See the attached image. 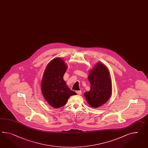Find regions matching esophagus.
I'll list each match as a JSON object with an SVG mask.
<instances>
[{
    "label": "esophagus",
    "mask_w": 148,
    "mask_h": 148,
    "mask_svg": "<svg viewBox=\"0 0 148 148\" xmlns=\"http://www.w3.org/2000/svg\"><path fill=\"white\" fill-rule=\"evenodd\" d=\"M76 94H78V95H81L82 94V91H81V90H79V91H76Z\"/></svg>",
    "instance_id": "34e87169"
}]
</instances>
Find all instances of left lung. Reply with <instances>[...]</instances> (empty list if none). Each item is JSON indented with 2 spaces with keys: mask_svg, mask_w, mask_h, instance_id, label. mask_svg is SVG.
Wrapping results in <instances>:
<instances>
[{
  "mask_svg": "<svg viewBox=\"0 0 148 148\" xmlns=\"http://www.w3.org/2000/svg\"><path fill=\"white\" fill-rule=\"evenodd\" d=\"M88 79L91 84L90 91L84 95L87 102L92 108L104 104L112 94V84L108 69L98 63L89 73Z\"/></svg>",
  "mask_w": 148,
  "mask_h": 148,
  "instance_id": "left-lung-1",
  "label": "left lung"
}]
</instances>
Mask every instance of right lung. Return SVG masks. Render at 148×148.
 <instances>
[{"label":"right lung","mask_w":148,"mask_h":148,"mask_svg":"<svg viewBox=\"0 0 148 148\" xmlns=\"http://www.w3.org/2000/svg\"><path fill=\"white\" fill-rule=\"evenodd\" d=\"M66 69L67 66L62 59L55 58L48 64L44 73L41 83L42 94L54 108L64 106L71 96L76 95L63 79Z\"/></svg>","instance_id":"obj_1"}]
</instances>
